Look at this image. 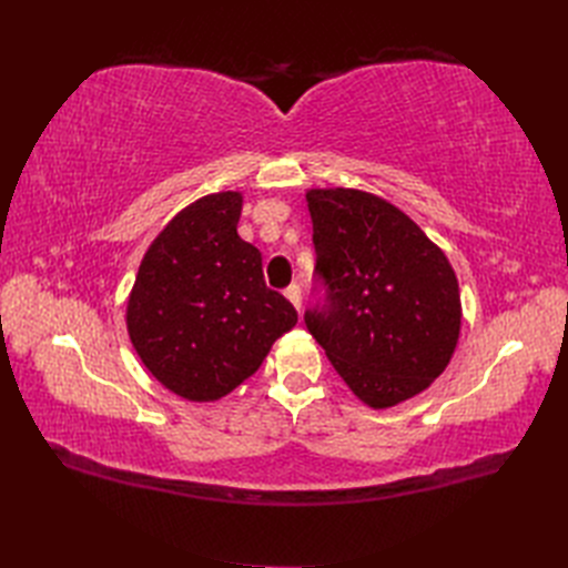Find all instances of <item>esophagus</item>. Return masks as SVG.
<instances>
[{"label": "esophagus", "mask_w": 568, "mask_h": 568, "mask_svg": "<svg viewBox=\"0 0 568 568\" xmlns=\"http://www.w3.org/2000/svg\"><path fill=\"white\" fill-rule=\"evenodd\" d=\"M284 296L288 298V303L296 307V311H301V286L298 284H291L284 288Z\"/></svg>", "instance_id": "obj_1"}]
</instances>
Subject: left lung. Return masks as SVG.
I'll return each instance as SVG.
<instances>
[{
  "instance_id": "8db88e82",
  "label": "left lung",
  "mask_w": 568,
  "mask_h": 568,
  "mask_svg": "<svg viewBox=\"0 0 568 568\" xmlns=\"http://www.w3.org/2000/svg\"><path fill=\"white\" fill-rule=\"evenodd\" d=\"M326 301L307 332L372 409L415 398L448 367L462 329L448 255L412 217L363 189H307Z\"/></svg>"
}]
</instances>
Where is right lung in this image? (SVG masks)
I'll use <instances>...</instances> for the list:
<instances>
[{"mask_svg":"<svg viewBox=\"0 0 568 568\" xmlns=\"http://www.w3.org/2000/svg\"><path fill=\"white\" fill-rule=\"evenodd\" d=\"M242 192L201 196L146 248L125 324L144 367L175 395L213 403L263 365L298 322L265 286L263 257L236 234Z\"/></svg>","mask_w":568,"mask_h":568,"instance_id":"1","label":"right lung"}]
</instances>
